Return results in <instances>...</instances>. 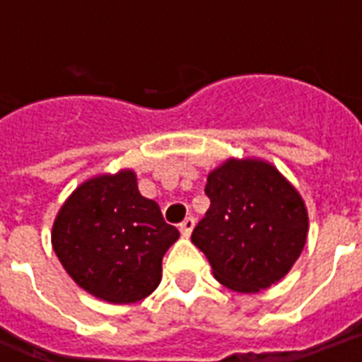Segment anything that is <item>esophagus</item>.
<instances>
[{
	"label": "esophagus",
	"instance_id": "esophagus-1",
	"mask_svg": "<svg viewBox=\"0 0 362 362\" xmlns=\"http://www.w3.org/2000/svg\"><path fill=\"white\" fill-rule=\"evenodd\" d=\"M193 227H195V218L193 216H189V218H186V220L182 221L180 223V233H182V237H189L193 231Z\"/></svg>",
	"mask_w": 362,
	"mask_h": 362
}]
</instances>
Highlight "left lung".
Here are the masks:
<instances>
[{
  "label": "left lung",
  "instance_id": "8db88e82",
  "mask_svg": "<svg viewBox=\"0 0 362 362\" xmlns=\"http://www.w3.org/2000/svg\"><path fill=\"white\" fill-rule=\"evenodd\" d=\"M210 209L192 233L214 278L257 293L289 272L303 252L308 214L297 189L264 161L229 159L204 187Z\"/></svg>",
  "mask_w": 362,
  "mask_h": 362
}]
</instances>
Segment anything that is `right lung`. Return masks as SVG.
<instances>
[{
  "label": "right lung",
  "instance_id": "right-lung-1",
  "mask_svg": "<svg viewBox=\"0 0 362 362\" xmlns=\"http://www.w3.org/2000/svg\"><path fill=\"white\" fill-rule=\"evenodd\" d=\"M178 237L131 170L84 182L52 227L54 252L71 278L115 304L142 300L159 286L161 259Z\"/></svg>",
  "mask_w": 362,
  "mask_h": 362
}]
</instances>
